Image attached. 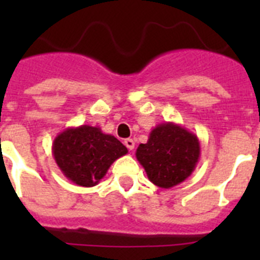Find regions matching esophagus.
Segmentation results:
<instances>
[{
    "mask_svg": "<svg viewBox=\"0 0 260 260\" xmlns=\"http://www.w3.org/2000/svg\"><path fill=\"white\" fill-rule=\"evenodd\" d=\"M123 144H125V146L127 147V150H128V151H133V150H134L135 142L133 141V139H130V138H127V139H125V141H123Z\"/></svg>",
    "mask_w": 260,
    "mask_h": 260,
    "instance_id": "esophagus-1",
    "label": "esophagus"
}]
</instances>
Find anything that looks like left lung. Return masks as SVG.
Instances as JSON below:
<instances>
[{
    "mask_svg": "<svg viewBox=\"0 0 260 260\" xmlns=\"http://www.w3.org/2000/svg\"><path fill=\"white\" fill-rule=\"evenodd\" d=\"M135 156L151 182L171 189L191 176L201 157V143L183 126L165 122L152 128L147 143L139 144Z\"/></svg>",
    "mask_w": 260,
    "mask_h": 260,
    "instance_id": "obj_1",
    "label": "left lung"
}]
</instances>
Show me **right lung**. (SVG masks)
I'll return each instance as SVG.
<instances>
[{
	"instance_id": "add662e5",
	"label": "right lung",
	"mask_w": 260,
	"mask_h": 260,
	"mask_svg": "<svg viewBox=\"0 0 260 260\" xmlns=\"http://www.w3.org/2000/svg\"><path fill=\"white\" fill-rule=\"evenodd\" d=\"M52 153L68 180L92 187L104 178L117 158L127 153V148L100 127L82 125L59 133L53 141Z\"/></svg>"
}]
</instances>
